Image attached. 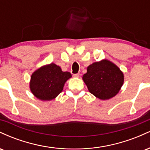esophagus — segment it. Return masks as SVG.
Returning <instances> with one entry per match:
<instances>
[{
  "label": "esophagus",
  "instance_id": "1",
  "mask_svg": "<svg viewBox=\"0 0 150 150\" xmlns=\"http://www.w3.org/2000/svg\"><path fill=\"white\" fill-rule=\"evenodd\" d=\"M73 77H80V74H79V73L74 74V75H73Z\"/></svg>",
  "mask_w": 150,
  "mask_h": 150
}]
</instances>
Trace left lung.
<instances>
[{"mask_svg": "<svg viewBox=\"0 0 150 150\" xmlns=\"http://www.w3.org/2000/svg\"><path fill=\"white\" fill-rule=\"evenodd\" d=\"M82 80L91 94L101 100H108L119 92L124 75L116 64L104 59L89 65Z\"/></svg>", "mask_w": 150, "mask_h": 150, "instance_id": "obj_1", "label": "left lung"}]
</instances>
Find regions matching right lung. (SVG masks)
<instances>
[{
    "instance_id": "add662e5",
    "label": "right lung",
    "mask_w": 150,
    "mask_h": 150,
    "mask_svg": "<svg viewBox=\"0 0 150 150\" xmlns=\"http://www.w3.org/2000/svg\"><path fill=\"white\" fill-rule=\"evenodd\" d=\"M72 77L55 63L44 65L32 73L30 88L33 95L42 101H51L61 93L66 81Z\"/></svg>"
}]
</instances>
